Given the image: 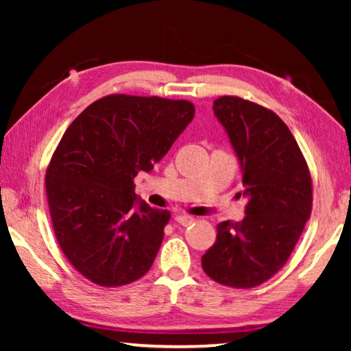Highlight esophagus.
<instances>
[{
	"mask_svg": "<svg viewBox=\"0 0 351 351\" xmlns=\"http://www.w3.org/2000/svg\"><path fill=\"white\" fill-rule=\"evenodd\" d=\"M174 220L179 225H182V227H189V225H191L193 223V217H190V215H184V214H179V215H176L174 217Z\"/></svg>",
	"mask_w": 351,
	"mask_h": 351,
	"instance_id": "34e87169",
	"label": "esophagus"
}]
</instances>
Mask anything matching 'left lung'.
Masks as SVG:
<instances>
[{"instance_id": "8db88e82", "label": "left lung", "mask_w": 351, "mask_h": 351, "mask_svg": "<svg viewBox=\"0 0 351 351\" xmlns=\"http://www.w3.org/2000/svg\"><path fill=\"white\" fill-rule=\"evenodd\" d=\"M227 132L247 199L241 222L217 225V239L201 258L220 285L254 287L280 271L311 214V177L299 145L282 119L239 97L214 100Z\"/></svg>"}]
</instances>
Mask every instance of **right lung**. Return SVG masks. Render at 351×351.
Listing matches in <instances>:
<instances>
[{"label":"right lung","instance_id":"1","mask_svg":"<svg viewBox=\"0 0 351 351\" xmlns=\"http://www.w3.org/2000/svg\"><path fill=\"white\" fill-rule=\"evenodd\" d=\"M195 117L186 100L107 95L66 129L46 171L51 219L62 251L84 278L123 286L150 270L169 210L136 195Z\"/></svg>","mask_w":351,"mask_h":351}]
</instances>
